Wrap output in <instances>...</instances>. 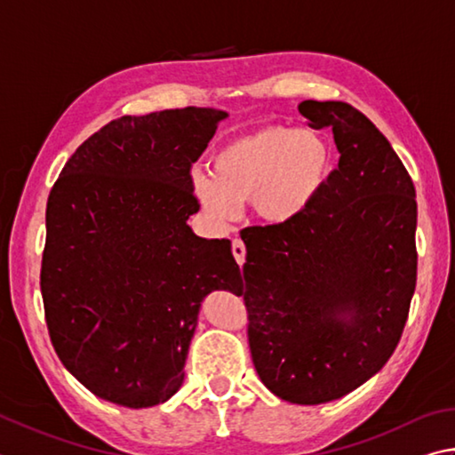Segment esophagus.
Here are the masks:
<instances>
[{
    "mask_svg": "<svg viewBox=\"0 0 455 455\" xmlns=\"http://www.w3.org/2000/svg\"><path fill=\"white\" fill-rule=\"evenodd\" d=\"M233 254H235V260L243 267L244 256H246V249H244V243L241 241V238H235V241H233Z\"/></svg>",
    "mask_w": 455,
    "mask_h": 455,
    "instance_id": "esophagus-1",
    "label": "esophagus"
}]
</instances>
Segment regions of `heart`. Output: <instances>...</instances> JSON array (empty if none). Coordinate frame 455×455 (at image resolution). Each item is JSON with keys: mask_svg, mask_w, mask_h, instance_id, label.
Returning a JSON list of instances; mask_svg holds the SVG:
<instances>
[{"mask_svg": "<svg viewBox=\"0 0 455 455\" xmlns=\"http://www.w3.org/2000/svg\"><path fill=\"white\" fill-rule=\"evenodd\" d=\"M328 171L330 147L318 133L270 125L217 148L211 171L193 172V188L212 217H235L251 201L256 217L283 225L308 209Z\"/></svg>", "mask_w": 455, "mask_h": 455, "instance_id": "b5f03b06", "label": "heart"}]
</instances>
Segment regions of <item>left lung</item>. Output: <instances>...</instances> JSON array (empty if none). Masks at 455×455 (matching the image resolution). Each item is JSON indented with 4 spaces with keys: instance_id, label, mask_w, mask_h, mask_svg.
I'll return each instance as SVG.
<instances>
[{
    "instance_id": "1",
    "label": "left lung",
    "mask_w": 455,
    "mask_h": 455,
    "mask_svg": "<svg viewBox=\"0 0 455 455\" xmlns=\"http://www.w3.org/2000/svg\"><path fill=\"white\" fill-rule=\"evenodd\" d=\"M340 161L294 220L256 227L244 296L256 374L280 400L342 398L392 356L416 288V188L387 139L342 101H302Z\"/></svg>"
}]
</instances>
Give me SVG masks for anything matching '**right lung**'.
Here are the masks:
<instances>
[{
    "label": "right lung",
    "mask_w": 455,
    "mask_h": 455,
    "mask_svg": "<svg viewBox=\"0 0 455 455\" xmlns=\"http://www.w3.org/2000/svg\"><path fill=\"white\" fill-rule=\"evenodd\" d=\"M228 113L185 107L111 121L49 193L41 296L57 356L89 392L151 408L183 386L201 302L243 291L227 238L188 227L191 164Z\"/></svg>",
    "instance_id": "obj_1"
}]
</instances>
